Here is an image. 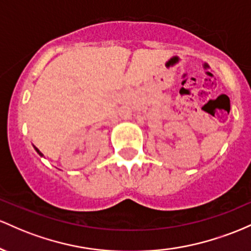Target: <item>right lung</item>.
Returning a JSON list of instances; mask_svg holds the SVG:
<instances>
[{"label":"right lung","mask_w":251,"mask_h":251,"mask_svg":"<svg viewBox=\"0 0 251 251\" xmlns=\"http://www.w3.org/2000/svg\"><path fill=\"white\" fill-rule=\"evenodd\" d=\"M34 148H35V151H38V153H39V155H41V156H42V153H41V151H39V149H38V148H36V147H34Z\"/></svg>","instance_id":"1"}]
</instances>
